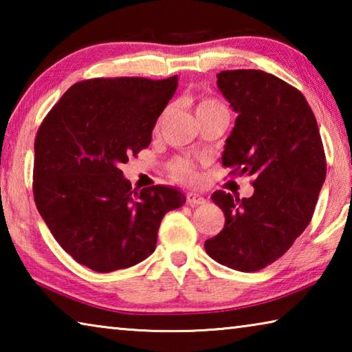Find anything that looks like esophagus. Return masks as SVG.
I'll return each instance as SVG.
<instances>
[{
  "mask_svg": "<svg viewBox=\"0 0 352 352\" xmlns=\"http://www.w3.org/2000/svg\"><path fill=\"white\" fill-rule=\"evenodd\" d=\"M188 205H190V206H197V205H204L205 201H206V199L204 197V195H200V194H195V192H188Z\"/></svg>",
  "mask_w": 352,
  "mask_h": 352,
  "instance_id": "obj_1",
  "label": "esophagus"
}]
</instances>
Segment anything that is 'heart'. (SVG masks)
Segmentation results:
<instances>
[{
	"instance_id": "obj_1",
	"label": "heart",
	"mask_w": 352,
	"mask_h": 352,
	"mask_svg": "<svg viewBox=\"0 0 352 352\" xmlns=\"http://www.w3.org/2000/svg\"><path fill=\"white\" fill-rule=\"evenodd\" d=\"M212 105H220V104H217L216 100L204 99V100H200L197 110L206 109V107H212ZM194 166H195L194 164V160H190V158H178V160H175L174 163L170 164V174L178 182H184V183L194 182L195 180Z\"/></svg>"
}]
</instances>
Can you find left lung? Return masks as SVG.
Returning a JSON list of instances; mask_svg holds the SVG:
<instances>
[{
    "label": "left lung",
    "mask_w": 352,
    "mask_h": 352,
    "mask_svg": "<svg viewBox=\"0 0 352 352\" xmlns=\"http://www.w3.org/2000/svg\"><path fill=\"white\" fill-rule=\"evenodd\" d=\"M217 87L237 113L222 164L231 174L252 175L254 192L248 199L212 194L225 226L205 250L230 269L258 272L281 258L311 222L326 178L324 151L306 98L276 76L222 71Z\"/></svg>",
    "instance_id": "left-lung-1"
}]
</instances>
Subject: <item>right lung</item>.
Returning <instances> with one entry per match:
<instances>
[{
	"label": "right lung",
	"mask_w": 352,
	"mask_h": 352,
	"mask_svg": "<svg viewBox=\"0 0 352 352\" xmlns=\"http://www.w3.org/2000/svg\"><path fill=\"white\" fill-rule=\"evenodd\" d=\"M178 77L90 79L74 83L35 138L34 199L52 236L99 273L127 269L157 247L166 212L186 197L170 186L132 189L121 164L148 147Z\"/></svg>",
	"instance_id": "right-lung-1"
}]
</instances>
